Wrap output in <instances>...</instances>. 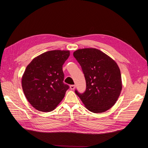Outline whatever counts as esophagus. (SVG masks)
<instances>
[{
  "label": "esophagus",
  "instance_id": "obj_1",
  "mask_svg": "<svg viewBox=\"0 0 148 148\" xmlns=\"http://www.w3.org/2000/svg\"><path fill=\"white\" fill-rule=\"evenodd\" d=\"M70 88L71 89H74L75 88V85L74 84H72V85H70Z\"/></svg>",
  "mask_w": 148,
  "mask_h": 148
}]
</instances>
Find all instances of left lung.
I'll return each mask as SVG.
<instances>
[{"label": "left lung", "mask_w": 148, "mask_h": 148, "mask_svg": "<svg viewBox=\"0 0 148 148\" xmlns=\"http://www.w3.org/2000/svg\"><path fill=\"white\" fill-rule=\"evenodd\" d=\"M73 56L81 66L86 79V90L75 93L86 109L102 113L112 107L122 88L120 70L117 63L102 51L94 48L78 49Z\"/></svg>", "instance_id": "1"}]
</instances>
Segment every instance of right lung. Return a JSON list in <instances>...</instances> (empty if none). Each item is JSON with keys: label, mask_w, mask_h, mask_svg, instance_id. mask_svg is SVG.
Wrapping results in <instances>:
<instances>
[{"label": "right lung", "mask_w": 148, "mask_h": 148, "mask_svg": "<svg viewBox=\"0 0 148 148\" xmlns=\"http://www.w3.org/2000/svg\"><path fill=\"white\" fill-rule=\"evenodd\" d=\"M69 56V51H47L34 58L26 66L22 77V88L36 109L51 112L63 99L69 86L64 83L62 65Z\"/></svg>", "instance_id": "obj_1"}]
</instances>
